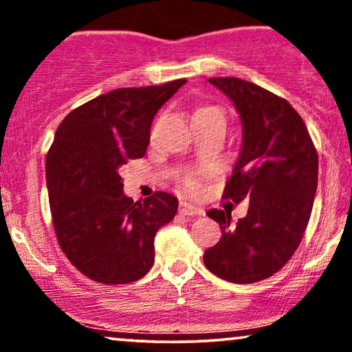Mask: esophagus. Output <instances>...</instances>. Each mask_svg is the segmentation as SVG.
<instances>
[{"label": "esophagus", "mask_w": 352, "mask_h": 352, "mask_svg": "<svg viewBox=\"0 0 352 352\" xmlns=\"http://www.w3.org/2000/svg\"><path fill=\"white\" fill-rule=\"evenodd\" d=\"M179 212L182 213V215H187V217H200L205 213L204 208L195 207V205L187 204V201H182L180 207H179Z\"/></svg>", "instance_id": "1"}]
</instances>
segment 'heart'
Here are the masks:
<instances>
[{"instance_id": "obj_1", "label": "heart", "mask_w": 352, "mask_h": 352, "mask_svg": "<svg viewBox=\"0 0 352 352\" xmlns=\"http://www.w3.org/2000/svg\"><path fill=\"white\" fill-rule=\"evenodd\" d=\"M195 112H218V114H221L220 109L217 107H212V106H205V107H199ZM184 187L188 190V192H195L197 188H199V177L193 175V173H190L184 179Z\"/></svg>"}]
</instances>
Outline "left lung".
<instances>
[{
    "mask_svg": "<svg viewBox=\"0 0 352 352\" xmlns=\"http://www.w3.org/2000/svg\"><path fill=\"white\" fill-rule=\"evenodd\" d=\"M235 104L243 125L238 160L223 190L235 204L248 199L235 227L232 213L212 208L221 238L205 250L204 263L230 283H256L288 263L300 246L318 188V152L292 104L238 78H210Z\"/></svg>",
    "mask_w": 352,
    "mask_h": 352,
    "instance_id": "1",
    "label": "left lung"
}]
</instances>
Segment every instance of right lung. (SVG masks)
Wrapping results in <instances>:
<instances>
[{"mask_svg":"<svg viewBox=\"0 0 352 352\" xmlns=\"http://www.w3.org/2000/svg\"><path fill=\"white\" fill-rule=\"evenodd\" d=\"M185 82L116 89L71 111L56 131L46 155L52 225L67 260L92 281L125 285L152 268L153 238L179 200L165 192L129 199L119 168L144 157L153 117Z\"/></svg>","mask_w":352,"mask_h":352,"instance_id":"obj_1","label":"right lung"}]
</instances>
